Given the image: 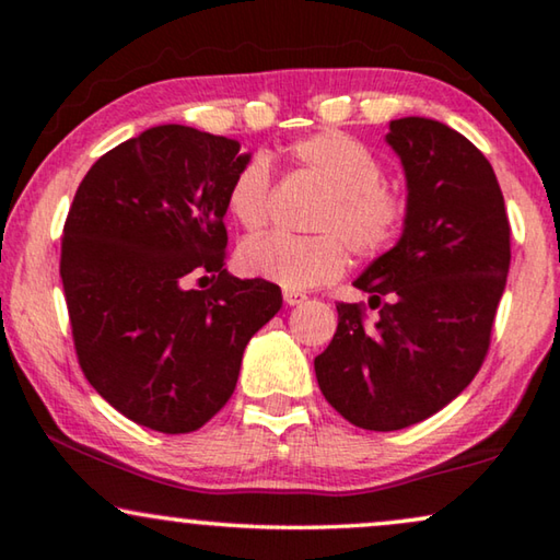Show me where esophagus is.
<instances>
[{"label": "esophagus", "instance_id": "1", "mask_svg": "<svg viewBox=\"0 0 560 560\" xmlns=\"http://www.w3.org/2000/svg\"><path fill=\"white\" fill-rule=\"evenodd\" d=\"M283 301H287V306H296V303H303V301H306V293L287 289V291H283Z\"/></svg>", "mask_w": 560, "mask_h": 560}]
</instances>
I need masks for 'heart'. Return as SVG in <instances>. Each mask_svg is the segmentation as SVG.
Listing matches in <instances>:
<instances>
[{
  "label": "heart",
  "mask_w": 560,
  "mask_h": 560,
  "mask_svg": "<svg viewBox=\"0 0 560 560\" xmlns=\"http://www.w3.org/2000/svg\"><path fill=\"white\" fill-rule=\"evenodd\" d=\"M289 158L326 187L314 220L316 234H264L244 242L240 267L249 277L303 291L343 277L348 249L377 259L400 240L410 217V197L387 183L373 148L340 130H320L289 145ZM226 210L244 230L257 232L271 214V170L267 158L252 155L226 189Z\"/></svg>",
  "instance_id": "1"
}]
</instances>
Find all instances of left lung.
I'll return each mask as SVG.
<instances>
[{
    "instance_id": "8db88e82",
    "label": "left lung",
    "mask_w": 560,
    "mask_h": 560,
    "mask_svg": "<svg viewBox=\"0 0 560 560\" xmlns=\"http://www.w3.org/2000/svg\"><path fill=\"white\" fill-rule=\"evenodd\" d=\"M387 143L410 197L405 232L338 301V328L314 360L330 407L355 428H410L452 402L485 363L511 261V226L489 160L440 120L400 118Z\"/></svg>"
}]
</instances>
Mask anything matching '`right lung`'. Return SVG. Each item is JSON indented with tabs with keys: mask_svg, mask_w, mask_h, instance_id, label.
Returning <instances> with one entry per match:
<instances>
[{
	"mask_svg": "<svg viewBox=\"0 0 560 560\" xmlns=\"http://www.w3.org/2000/svg\"><path fill=\"white\" fill-rule=\"evenodd\" d=\"M249 155L187 126H158L101 155L75 189L61 281L86 381L128 420L185 434L230 400L249 338L281 289L236 279L226 189ZM210 276L212 288L192 290Z\"/></svg>",
	"mask_w": 560,
	"mask_h": 560,
	"instance_id": "obj_1",
	"label": "right lung"
}]
</instances>
